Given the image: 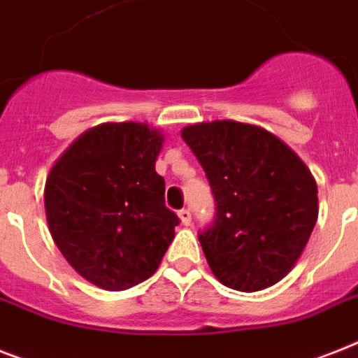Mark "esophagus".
I'll return each mask as SVG.
<instances>
[{
    "mask_svg": "<svg viewBox=\"0 0 358 358\" xmlns=\"http://www.w3.org/2000/svg\"><path fill=\"white\" fill-rule=\"evenodd\" d=\"M178 217H180V220H182V224H184V226L191 224V211H189V209H180Z\"/></svg>",
    "mask_w": 358,
    "mask_h": 358,
    "instance_id": "1",
    "label": "esophagus"
}]
</instances>
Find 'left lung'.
<instances>
[{"instance_id":"1","label":"left lung","mask_w":358,"mask_h":358,"mask_svg":"<svg viewBox=\"0 0 358 358\" xmlns=\"http://www.w3.org/2000/svg\"><path fill=\"white\" fill-rule=\"evenodd\" d=\"M182 138L215 196L213 224L199 234L215 278L241 292L283 280L318 219V187L307 165L255 124L199 123L185 127Z\"/></svg>"}]
</instances>
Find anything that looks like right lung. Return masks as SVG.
<instances>
[{
  "mask_svg": "<svg viewBox=\"0 0 358 358\" xmlns=\"http://www.w3.org/2000/svg\"><path fill=\"white\" fill-rule=\"evenodd\" d=\"M164 136L147 123H103L78 136L45 180L55 245L90 283L124 290L149 280L178 217L156 173Z\"/></svg>",
  "mask_w": 358,
  "mask_h": 358,
  "instance_id": "obj_1",
  "label": "right lung"
}]
</instances>
